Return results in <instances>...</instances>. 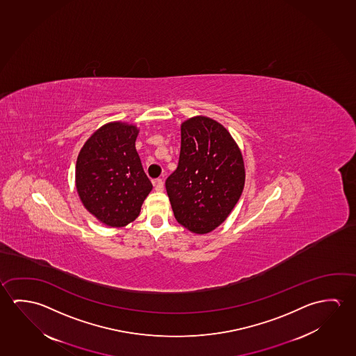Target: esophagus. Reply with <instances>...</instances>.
Returning <instances> with one entry per match:
<instances>
[{"label": "esophagus", "mask_w": 356, "mask_h": 356, "mask_svg": "<svg viewBox=\"0 0 356 356\" xmlns=\"http://www.w3.org/2000/svg\"><path fill=\"white\" fill-rule=\"evenodd\" d=\"M154 186L156 191H163V179H156L154 180Z\"/></svg>", "instance_id": "obj_1"}]
</instances>
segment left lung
I'll list each match as a JSON object with an SVG mask.
<instances>
[{
  "instance_id": "obj_1",
  "label": "left lung",
  "mask_w": 356,
  "mask_h": 356,
  "mask_svg": "<svg viewBox=\"0 0 356 356\" xmlns=\"http://www.w3.org/2000/svg\"><path fill=\"white\" fill-rule=\"evenodd\" d=\"M245 176L238 146L220 122H182L179 165L165 182L176 221L193 234L218 227L241 197Z\"/></svg>"
}]
</instances>
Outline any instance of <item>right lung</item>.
Returning a JSON list of instances; mask_svg holds the SVG:
<instances>
[{
  "label": "right lung",
  "instance_id": "right-lung-1",
  "mask_svg": "<svg viewBox=\"0 0 356 356\" xmlns=\"http://www.w3.org/2000/svg\"><path fill=\"white\" fill-rule=\"evenodd\" d=\"M139 130L109 122L94 133L76 159V191L84 207L111 227H122L140 213L152 184L143 169L135 140Z\"/></svg>",
  "mask_w": 356,
  "mask_h": 356
}]
</instances>
